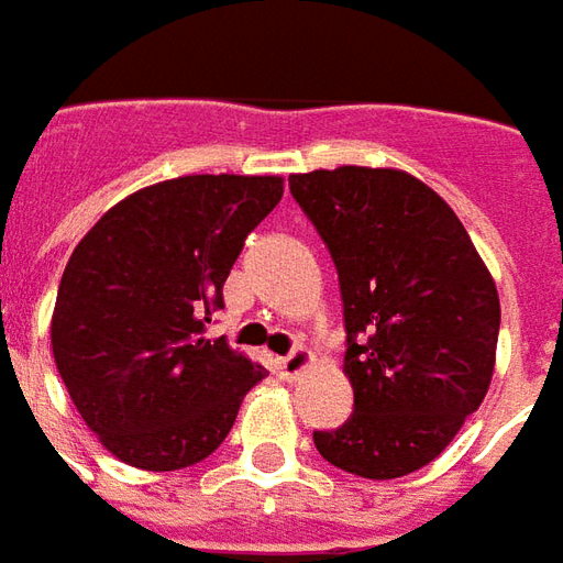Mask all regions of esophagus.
I'll use <instances>...</instances> for the list:
<instances>
[{
	"label": "esophagus",
	"mask_w": 563,
	"mask_h": 563,
	"mask_svg": "<svg viewBox=\"0 0 563 563\" xmlns=\"http://www.w3.org/2000/svg\"><path fill=\"white\" fill-rule=\"evenodd\" d=\"M312 364V354L306 352V349H294L290 354H285V357H278L275 361V366H278V376L282 378H297L306 369V366Z\"/></svg>",
	"instance_id": "1"
}]
</instances>
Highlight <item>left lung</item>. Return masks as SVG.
Segmentation results:
<instances>
[{
  "label": "left lung",
  "instance_id": "obj_1",
  "mask_svg": "<svg viewBox=\"0 0 563 563\" xmlns=\"http://www.w3.org/2000/svg\"><path fill=\"white\" fill-rule=\"evenodd\" d=\"M288 185L336 263L354 388L349 421L314 430V449L364 479L416 473L488 394L492 273L449 202L400 169H314Z\"/></svg>",
  "mask_w": 563,
  "mask_h": 563
}]
</instances>
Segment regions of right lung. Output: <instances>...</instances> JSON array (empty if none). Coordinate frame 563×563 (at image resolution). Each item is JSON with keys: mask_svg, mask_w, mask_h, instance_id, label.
<instances>
[{"mask_svg": "<svg viewBox=\"0 0 563 563\" xmlns=\"http://www.w3.org/2000/svg\"><path fill=\"white\" fill-rule=\"evenodd\" d=\"M278 175H185L121 199L71 251L51 318L54 361L87 428L123 464L209 457L266 369L206 336Z\"/></svg>", "mask_w": 563, "mask_h": 563, "instance_id": "obj_1", "label": "right lung"}]
</instances>
